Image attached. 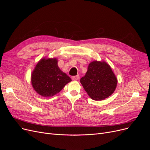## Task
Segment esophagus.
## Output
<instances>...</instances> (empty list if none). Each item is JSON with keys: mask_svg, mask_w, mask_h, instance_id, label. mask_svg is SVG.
Returning <instances> with one entry per match:
<instances>
[{"mask_svg": "<svg viewBox=\"0 0 150 150\" xmlns=\"http://www.w3.org/2000/svg\"><path fill=\"white\" fill-rule=\"evenodd\" d=\"M79 78H80V76H79V75H76V76H72V79L73 80H75V81L78 80H79Z\"/></svg>", "mask_w": 150, "mask_h": 150, "instance_id": "esophagus-1", "label": "esophagus"}]
</instances>
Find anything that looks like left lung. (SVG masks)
Listing matches in <instances>:
<instances>
[{"instance_id":"8db88e82","label":"left lung","mask_w":150,"mask_h":150,"mask_svg":"<svg viewBox=\"0 0 150 150\" xmlns=\"http://www.w3.org/2000/svg\"><path fill=\"white\" fill-rule=\"evenodd\" d=\"M80 82L88 96L94 100H103L115 91L117 78L105 61H93L89 64L88 71Z\"/></svg>"}]
</instances>
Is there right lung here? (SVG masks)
<instances>
[{"instance_id":"1","label":"right lung","mask_w":150,"mask_h":150,"mask_svg":"<svg viewBox=\"0 0 150 150\" xmlns=\"http://www.w3.org/2000/svg\"><path fill=\"white\" fill-rule=\"evenodd\" d=\"M71 81V78L59 68L56 58L41 59L31 75L34 90L44 97L56 95Z\"/></svg>"}]
</instances>
